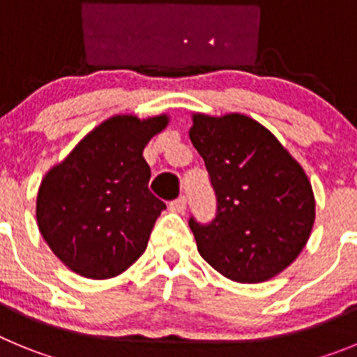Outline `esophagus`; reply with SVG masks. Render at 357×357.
<instances>
[{"label":"esophagus","mask_w":357,"mask_h":357,"mask_svg":"<svg viewBox=\"0 0 357 357\" xmlns=\"http://www.w3.org/2000/svg\"><path fill=\"white\" fill-rule=\"evenodd\" d=\"M185 207H188V200H185V197H178L176 200L169 202V211H173V213H184Z\"/></svg>","instance_id":"1"}]
</instances>
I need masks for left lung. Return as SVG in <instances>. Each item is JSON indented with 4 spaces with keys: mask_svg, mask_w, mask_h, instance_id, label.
Returning <instances> with one entry per match:
<instances>
[{
    "mask_svg": "<svg viewBox=\"0 0 357 357\" xmlns=\"http://www.w3.org/2000/svg\"><path fill=\"white\" fill-rule=\"evenodd\" d=\"M189 139L206 162L216 216L193 230L200 255L238 282H263L288 268L307 243L314 197L302 166L248 116H193Z\"/></svg>",
    "mask_w": 357,
    "mask_h": 357,
    "instance_id": "left-lung-1",
    "label": "left lung"
}]
</instances>
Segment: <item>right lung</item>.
<instances>
[{"label": "right lung", "mask_w": 357, "mask_h": 357, "mask_svg": "<svg viewBox=\"0 0 357 357\" xmlns=\"http://www.w3.org/2000/svg\"><path fill=\"white\" fill-rule=\"evenodd\" d=\"M168 116H112L46 173L37 193V225L53 254L87 279L125 272L146 250L166 204L148 189V141Z\"/></svg>", "instance_id": "obj_1"}]
</instances>
